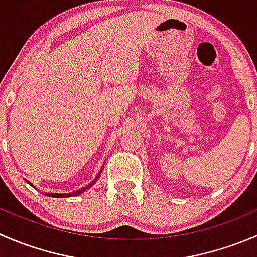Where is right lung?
<instances>
[{"instance_id": "obj_1", "label": "right lung", "mask_w": 257, "mask_h": 257, "mask_svg": "<svg viewBox=\"0 0 257 257\" xmlns=\"http://www.w3.org/2000/svg\"><path fill=\"white\" fill-rule=\"evenodd\" d=\"M102 170H103V168H102ZM102 170H100V172H99V174H98L97 177H95L94 180H93V181H90V183L88 184V185L83 186V188L78 189V190H76V191H72V193H66V194H59V193H47V194H46V195H47V196H51V198H69V196H77V195H79V194L84 193L85 190H88V189H90V188H92L93 185H94L95 183H97V180H98V179H99L100 174H102ZM25 180H26V179H25ZM26 181H27V183L30 184L31 186H33V184L31 183V181H28V180H26ZM33 188H35V186H33Z\"/></svg>"}]
</instances>
